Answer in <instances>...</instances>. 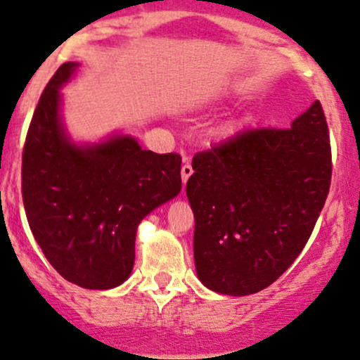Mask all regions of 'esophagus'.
<instances>
[{"instance_id":"esophagus-1","label":"esophagus","mask_w":360,"mask_h":360,"mask_svg":"<svg viewBox=\"0 0 360 360\" xmlns=\"http://www.w3.org/2000/svg\"><path fill=\"white\" fill-rule=\"evenodd\" d=\"M191 174H193L191 164H184V166L181 167V177H183V183L184 184L188 183V179H189V177H191Z\"/></svg>"}]
</instances>
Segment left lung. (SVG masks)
Listing matches in <instances>:
<instances>
[{
  "instance_id": "obj_1",
  "label": "left lung",
  "mask_w": 360,
  "mask_h": 360,
  "mask_svg": "<svg viewBox=\"0 0 360 360\" xmlns=\"http://www.w3.org/2000/svg\"><path fill=\"white\" fill-rule=\"evenodd\" d=\"M186 184L206 288L245 296L295 262L320 217L332 148L320 101L289 128H249L193 157Z\"/></svg>"
}]
</instances>
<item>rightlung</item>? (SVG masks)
I'll return each instance as SVG.
<instances>
[{
  "instance_id": "1",
  "label": "right lung",
  "mask_w": 360,
  "mask_h": 360,
  "mask_svg": "<svg viewBox=\"0 0 360 360\" xmlns=\"http://www.w3.org/2000/svg\"><path fill=\"white\" fill-rule=\"evenodd\" d=\"M62 64L37 105L22 155L28 225L51 266L69 283L111 289L128 279L139 223L181 191V155L142 150L128 135L76 146L64 131Z\"/></svg>"
}]
</instances>
